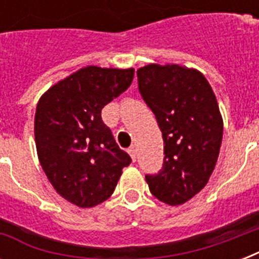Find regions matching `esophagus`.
<instances>
[{"mask_svg":"<svg viewBox=\"0 0 259 259\" xmlns=\"http://www.w3.org/2000/svg\"><path fill=\"white\" fill-rule=\"evenodd\" d=\"M127 152H129L132 160H133V161H136V160H137V149H136V146H134V145L130 146Z\"/></svg>","mask_w":259,"mask_h":259,"instance_id":"esophagus-1","label":"esophagus"}]
</instances>
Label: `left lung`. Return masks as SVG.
Returning <instances> with one entry per match:
<instances>
[{
    "mask_svg": "<svg viewBox=\"0 0 259 259\" xmlns=\"http://www.w3.org/2000/svg\"><path fill=\"white\" fill-rule=\"evenodd\" d=\"M138 90L157 119L164 162L146 175L154 197L179 205L200 192L217 164L223 121L212 89L196 70L149 64L137 71Z\"/></svg>",
    "mask_w": 259,
    "mask_h": 259,
    "instance_id": "1",
    "label": "left lung"
}]
</instances>
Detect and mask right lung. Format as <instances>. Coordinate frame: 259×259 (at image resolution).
Returning a JSON list of instances; mask_svg holds the SVG:
<instances>
[{"label":"right lung","instance_id":"right-lung-1","mask_svg":"<svg viewBox=\"0 0 259 259\" xmlns=\"http://www.w3.org/2000/svg\"><path fill=\"white\" fill-rule=\"evenodd\" d=\"M134 70L90 66L51 87L37 103L34 141L38 160L56 192L87 208L111 196L122 168L119 149L102 109L129 89Z\"/></svg>","mask_w":259,"mask_h":259}]
</instances>
